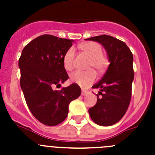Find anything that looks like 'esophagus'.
Instances as JSON below:
<instances>
[{"label":"esophagus","mask_w":155,"mask_h":155,"mask_svg":"<svg viewBox=\"0 0 155 155\" xmlns=\"http://www.w3.org/2000/svg\"><path fill=\"white\" fill-rule=\"evenodd\" d=\"M87 92H88V91H86V90H82L81 94H82V95H86V94H87Z\"/></svg>","instance_id":"1"}]
</instances>
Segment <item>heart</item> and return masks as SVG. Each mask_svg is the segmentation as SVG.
Instances as JSON below:
<instances>
[{"instance_id":"b5f03b06","label":"heart","mask_w":155,"mask_h":155,"mask_svg":"<svg viewBox=\"0 0 155 155\" xmlns=\"http://www.w3.org/2000/svg\"><path fill=\"white\" fill-rule=\"evenodd\" d=\"M81 49L89 56L88 68H94L98 72H102L108 65V60L102 54V46L95 42H84L81 45ZM75 49L71 46L67 50L64 57V66L66 70L71 71L74 68ZM96 78V74L93 70L87 71H77L70 76L71 82L86 87L93 83Z\"/></svg>"}]
</instances>
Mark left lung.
<instances>
[{
  "label": "left lung",
  "instance_id": "obj_1",
  "mask_svg": "<svg viewBox=\"0 0 155 155\" xmlns=\"http://www.w3.org/2000/svg\"><path fill=\"white\" fill-rule=\"evenodd\" d=\"M103 46L110 62L107 71L99 81L92 86L98 88L96 104L88 109L91 120L103 127L112 126L125 115L131 99L134 57L125 42L107 35L91 37Z\"/></svg>",
  "mask_w": 155,
  "mask_h": 155
}]
</instances>
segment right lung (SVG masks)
<instances>
[{
    "label": "right lung",
    "instance_id": "obj_1",
    "mask_svg": "<svg viewBox=\"0 0 155 155\" xmlns=\"http://www.w3.org/2000/svg\"><path fill=\"white\" fill-rule=\"evenodd\" d=\"M74 40L52 35L37 37L25 46L18 61L20 85L28 109L40 123L56 126L68 116L69 104L78 98L77 84L57 90L68 79L64 57Z\"/></svg>",
    "mask_w": 155,
    "mask_h": 155
}]
</instances>
